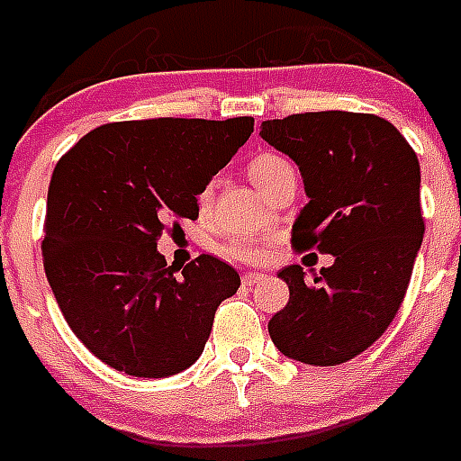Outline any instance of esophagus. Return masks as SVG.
I'll return each mask as SVG.
<instances>
[{
  "label": "esophagus",
  "instance_id": "obj_1",
  "mask_svg": "<svg viewBox=\"0 0 461 461\" xmlns=\"http://www.w3.org/2000/svg\"><path fill=\"white\" fill-rule=\"evenodd\" d=\"M264 278V274H245L242 276V285H254Z\"/></svg>",
  "mask_w": 461,
  "mask_h": 461
}]
</instances>
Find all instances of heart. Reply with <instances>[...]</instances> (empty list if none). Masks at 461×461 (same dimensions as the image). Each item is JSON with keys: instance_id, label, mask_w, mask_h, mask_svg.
Here are the masks:
<instances>
[{"instance_id": "1", "label": "heart", "mask_w": 461, "mask_h": 461, "mask_svg": "<svg viewBox=\"0 0 461 461\" xmlns=\"http://www.w3.org/2000/svg\"><path fill=\"white\" fill-rule=\"evenodd\" d=\"M249 178L254 180V185L259 187L261 193L271 194L276 187L285 183L288 178H294V168L285 157L276 152H259L254 154L248 164ZM197 202V209L202 213H207L212 209L213 202V185L207 183L204 187H200V193L194 197ZM223 252L228 257H233L238 261H248V264H259V261H267L274 252V238H257V235H235L228 240V245L223 248Z\"/></svg>"}]
</instances>
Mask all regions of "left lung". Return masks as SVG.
Masks as SVG:
<instances>
[{"instance_id":"1","label":"left lung","mask_w":461,"mask_h":461,"mask_svg":"<svg viewBox=\"0 0 461 461\" xmlns=\"http://www.w3.org/2000/svg\"><path fill=\"white\" fill-rule=\"evenodd\" d=\"M261 138L300 167L307 207L293 226L294 252L333 254L307 278L285 267L288 304L268 321L283 355L335 366L385 333L410 285L423 240L417 152L374 113L307 112L264 121Z\"/></svg>"}]
</instances>
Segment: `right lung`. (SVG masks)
Segmentation results:
<instances>
[{
  "mask_svg": "<svg viewBox=\"0 0 461 461\" xmlns=\"http://www.w3.org/2000/svg\"><path fill=\"white\" fill-rule=\"evenodd\" d=\"M254 131L226 121L106 123L80 138L51 173L44 274L92 355L128 376L164 378L193 366L213 314L240 288L226 261L200 254L180 276L157 252L173 221L197 219V193Z\"/></svg>",
  "mask_w": 461,
  "mask_h": 461,
  "instance_id": "1",
  "label": "right lung"
}]
</instances>
